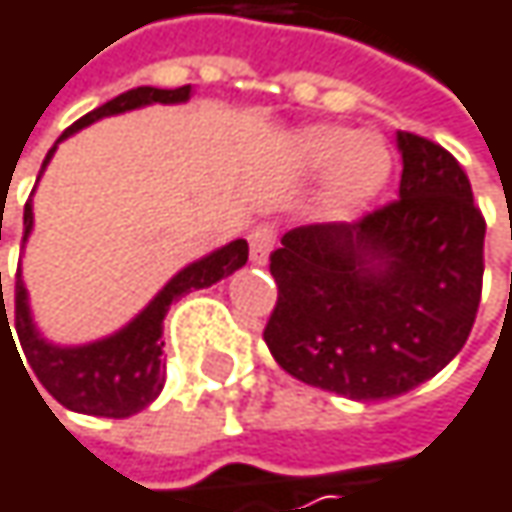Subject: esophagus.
Masks as SVG:
<instances>
[{
  "mask_svg": "<svg viewBox=\"0 0 512 512\" xmlns=\"http://www.w3.org/2000/svg\"><path fill=\"white\" fill-rule=\"evenodd\" d=\"M275 246V225L272 222H257L249 231V252H252V263H266L269 252Z\"/></svg>",
  "mask_w": 512,
  "mask_h": 512,
  "instance_id": "1",
  "label": "esophagus"
}]
</instances>
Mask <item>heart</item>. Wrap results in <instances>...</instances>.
I'll return each mask as SVG.
<instances>
[{"label":"heart","instance_id":"1","mask_svg":"<svg viewBox=\"0 0 512 512\" xmlns=\"http://www.w3.org/2000/svg\"><path fill=\"white\" fill-rule=\"evenodd\" d=\"M305 165L314 171H335V201L350 207L382 189L391 171V156L376 136L353 130H311L302 139Z\"/></svg>","mask_w":512,"mask_h":512}]
</instances>
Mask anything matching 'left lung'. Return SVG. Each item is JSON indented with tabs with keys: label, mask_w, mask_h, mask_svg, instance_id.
I'll return each mask as SVG.
<instances>
[{
	"label": "left lung",
	"mask_w": 512,
	"mask_h": 512,
	"mask_svg": "<svg viewBox=\"0 0 512 512\" xmlns=\"http://www.w3.org/2000/svg\"><path fill=\"white\" fill-rule=\"evenodd\" d=\"M397 145L400 198L356 222L293 228L269 255V353L350 400H388L436 376L468 341L483 290L486 219L468 174L418 133H397Z\"/></svg>",
	"instance_id": "obj_1"
}]
</instances>
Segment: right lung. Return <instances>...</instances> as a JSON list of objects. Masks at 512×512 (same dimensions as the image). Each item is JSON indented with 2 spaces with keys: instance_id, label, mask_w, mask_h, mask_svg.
I'll return each instance as SVG.
<instances>
[{
  "instance_id": "obj_1",
  "label": "right lung",
  "mask_w": 512,
  "mask_h": 512,
  "mask_svg": "<svg viewBox=\"0 0 512 512\" xmlns=\"http://www.w3.org/2000/svg\"><path fill=\"white\" fill-rule=\"evenodd\" d=\"M189 85L180 88H130L124 94H118L115 100L97 106L94 112L82 115L76 124H70L61 136L67 139L70 133L88 127L97 118L106 115H118L127 109H139L148 103H183L189 97ZM50 154L44 159V168L50 162ZM41 168V171H44ZM32 231V201L23 210V240ZM249 260V243L246 240H234L225 249L207 255L204 260L186 266L183 272H177L156 296L154 302L118 335L88 344V347H52L47 344L32 323L29 314V302H26V287L17 269L14 278V329L23 347V356L29 361V367L35 370L38 382L50 391L52 397L82 415H103V418H130L136 412H142L148 403H154L162 391L165 382V361H162V320L168 305L198 287H210L219 278L231 275L234 269H240ZM0 299H2V275H0ZM11 332L8 326V314H5V299H2L0 314V332ZM14 341V338H11ZM26 370V367H23ZM29 376V373H26ZM35 385V382H32Z\"/></svg>"
}]
</instances>
